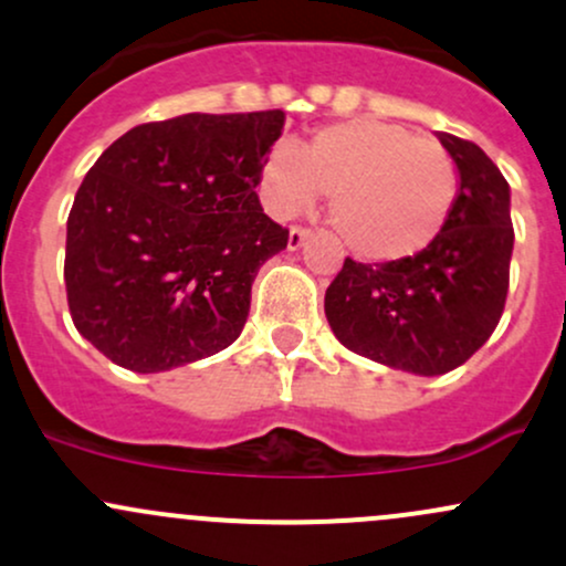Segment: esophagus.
Here are the masks:
<instances>
[{
    "mask_svg": "<svg viewBox=\"0 0 566 566\" xmlns=\"http://www.w3.org/2000/svg\"><path fill=\"white\" fill-rule=\"evenodd\" d=\"M308 235H312V228H303V226H293V228H290V239H287L290 250H297V247H301L303 241L308 239Z\"/></svg>",
    "mask_w": 566,
    "mask_h": 566,
    "instance_id": "esophagus-1",
    "label": "esophagus"
}]
</instances>
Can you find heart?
Masks as SVG:
<instances>
[{"label": "heart", "instance_id": "obj_1", "mask_svg": "<svg viewBox=\"0 0 566 566\" xmlns=\"http://www.w3.org/2000/svg\"><path fill=\"white\" fill-rule=\"evenodd\" d=\"M271 212L287 217L331 196L340 239L368 260H402L438 239L459 196L457 160L443 145L395 123L357 120L319 128L301 153L271 147L260 169Z\"/></svg>", "mask_w": 566, "mask_h": 566}]
</instances>
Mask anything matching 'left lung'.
I'll return each instance as SVG.
<instances>
[{"instance_id": "8db88e82", "label": "left lung", "mask_w": 566, "mask_h": 566, "mask_svg": "<svg viewBox=\"0 0 566 566\" xmlns=\"http://www.w3.org/2000/svg\"><path fill=\"white\" fill-rule=\"evenodd\" d=\"M459 169L449 222L427 250L344 269L325 293L335 338L354 354L419 376L468 363L494 333L511 284V188L475 142L438 132Z\"/></svg>"}]
</instances>
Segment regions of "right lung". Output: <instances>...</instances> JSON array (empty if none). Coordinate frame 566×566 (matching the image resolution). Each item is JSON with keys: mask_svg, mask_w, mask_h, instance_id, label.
I'll use <instances>...</instances> for the list:
<instances>
[{"mask_svg": "<svg viewBox=\"0 0 566 566\" xmlns=\"http://www.w3.org/2000/svg\"><path fill=\"white\" fill-rule=\"evenodd\" d=\"M284 112L142 123L85 174L66 220L64 282L74 327L134 374L231 346L258 269L287 228L254 188Z\"/></svg>", "mask_w": 566, "mask_h": 566, "instance_id": "obj_1", "label": "right lung"}]
</instances>
